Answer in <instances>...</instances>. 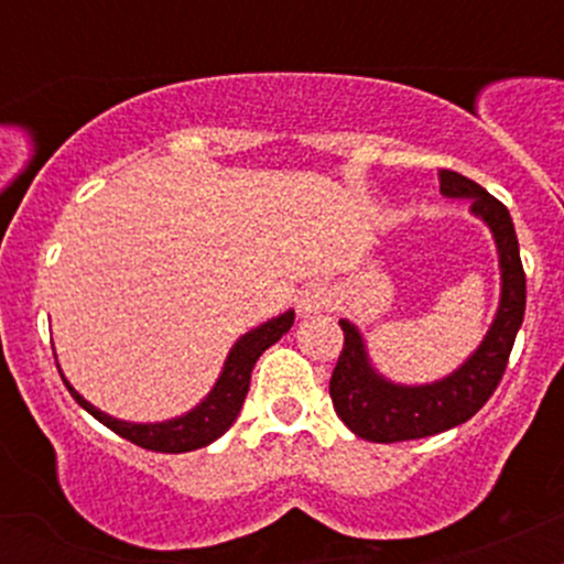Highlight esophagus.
Segmentation results:
<instances>
[{
	"mask_svg": "<svg viewBox=\"0 0 564 564\" xmlns=\"http://www.w3.org/2000/svg\"><path fill=\"white\" fill-rule=\"evenodd\" d=\"M328 304H332V291H328V286H323V283H310V286H304L300 291V296H296V310H300V315L323 313Z\"/></svg>",
	"mask_w": 564,
	"mask_h": 564,
	"instance_id": "esophagus-1",
	"label": "esophagus"
}]
</instances>
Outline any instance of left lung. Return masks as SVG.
<instances>
[{
  "label": "left lung",
  "instance_id": "obj_1",
  "mask_svg": "<svg viewBox=\"0 0 564 564\" xmlns=\"http://www.w3.org/2000/svg\"><path fill=\"white\" fill-rule=\"evenodd\" d=\"M440 193L445 198H469V212L494 232L501 270V296L488 334L475 352L448 377L426 384H400L377 371L366 349L360 328L347 318L339 321L345 332L339 364L332 373L336 416L358 437L371 443H400L437 435L469 422L496 392L503 377L514 336L525 318V270L520 262L514 223L501 200L482 185L458 172H440Z\"/></svg>",
  "mask_w": 564,
  "mask_h": 564
}]
</instances>
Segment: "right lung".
I'll return each instance as SVG.
<instances>
[{"label": "right lung", "instance_id": "right-lung-1", "mask_svg": "<svg viewBox=\"0 0 564 564\" xmlns=\"http://www.w3.org/2000/svg\"><path fill=\"white\" fill-rule=\"evenodd\" d=\"M294 326V310H286L278 318H270L262 326L251 328L246 332L236 345L230 347L228 358H225L223 371L212 387L209 394L196 408L183 413V416L166 419V422H151V424H138V422H124V419H116L111 413L100 411L95 408L89 400H84L79 392L70 387V381H66L70 398L79 403L84 411L93 413L100 424H106L108 430H113L116 435L129 440V443L140 445V448L148 451H159V453H187L204 448V445L215 443L217 437H223L225 432L230 430L236 416L241 413V405L246 400V392H249V381H251V368H254L257 358L268 349L270 345H275L289 328Z\"/></svg>", "mask_w": 564, "mask_h": 564}]
</instances>
